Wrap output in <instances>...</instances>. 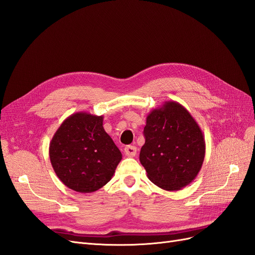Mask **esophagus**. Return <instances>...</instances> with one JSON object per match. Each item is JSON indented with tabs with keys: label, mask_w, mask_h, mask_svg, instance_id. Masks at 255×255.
<instances>
[{
	"label": "esophagus",
	"mask_w": 255,
	"mask_h": 255,
	"mask_svg": "<svg viewBox=\"0 0 255 255\" xmlns=\"http://www.w3.org/2000/svg\"><path fill=\"white\" fill-rule=\"evenodd\" d=\"M125 153L128 157H133L136 155L137 148L135 145H127L125 148Z\"/></svg>",
	"instance_id": "1"
}]
</instances>
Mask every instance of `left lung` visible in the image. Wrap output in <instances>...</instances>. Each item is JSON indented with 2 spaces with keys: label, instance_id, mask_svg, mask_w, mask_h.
<instances>
[{
  "label": "left lung",
  "instance_id": "left-lung-1",
  "mask_svg": "<svg viewBox=\"0 0 255 255\" xmlns=\"http://www.w3.org/2000/svg\"><path fill=\"white\" fill-rule=\"evenodd\" d=\"M139 154L149 180L159 188L181 190L194 181L205 156L201 128L183 105L166 101L146 116Z\"/></svg>",
  "mask_w": 255,
  "mask_h": 255
}]
</instances>
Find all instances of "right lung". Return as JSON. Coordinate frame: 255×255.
<instances>
[{
    "mask_svg": "<svg viewBox=\"0 0 255 255\" xmlns=\"http://www.w3.org/2000/svg\"><path fill=\"white\" fill-rule=\"evenodd\" d=\"M58 179L74 191L94 192L109 183L122 154L103 128V116L78 112L64 120L49 146Z\"/></svg>",
    "mask_w": 255,
    "mask_h": 255,
    "instance_id": "obj_1",
    "label": "right lung"
}]
</instances>
